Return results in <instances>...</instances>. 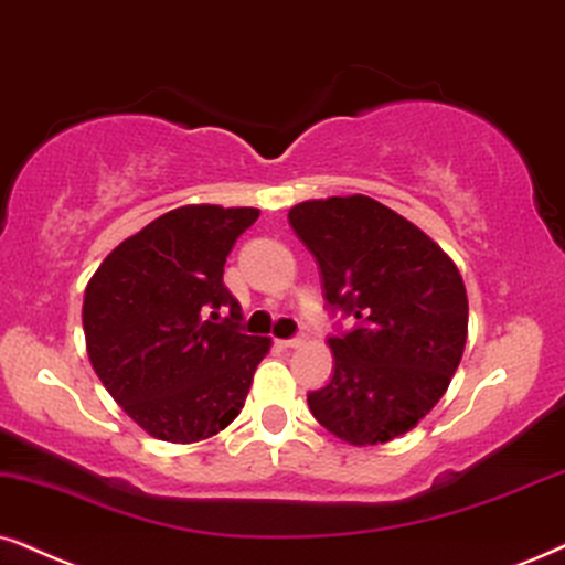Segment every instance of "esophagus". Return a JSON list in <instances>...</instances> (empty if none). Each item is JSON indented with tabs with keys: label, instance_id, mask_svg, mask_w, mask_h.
Returning a JSON list of instances; mask_svg holds the SVG:
<instances>
[{
	"label": "esophagus",
	"instance_id": "obj_1",
	"mask_svg": "<svg viewBox=\"0 0 565 565\" xmlns=\"http://www.w3.org/2000/svg\"><path fill=\"white\" fill-rule=\"evenodd\" d=\"M302 335H291V339H278V344H281V347H287V349H295V347H299V344H302Z\"/></svg>",
	"mask_w": 565,
	"mask_h": 565
}]
</instances>
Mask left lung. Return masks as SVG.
<instances>
[{
  "label": "left lung",
  "mask_w": 565,
  "mask_h": 565,
  "mask_svg": "<svg viewBox=\"0 0 565 565\" xmlns=\"http://www.w3.org/2000/svg\"><path fill=\"white\" fill-rule=\"evenodd\" d=\"M289 226L318 263L331 316L354 318L328 344L333 375L312 417L352 446L412 430L446 394L467 344L459 268L435 242L365 195L307 200Z\"/></svg>",
  "instance_id": "left-lung-1"
}]
</instances>
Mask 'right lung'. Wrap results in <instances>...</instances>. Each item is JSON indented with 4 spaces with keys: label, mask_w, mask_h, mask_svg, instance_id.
Wrapping results in <instances>:
<instances>
[{
    "label": "right lung",
    "mask_w": 565,
    "mask_h": 565,
    "mask_svg": "<svg viewBox=\"0 0 565 565\" xmlns=\"http://www.w3.org/2000/svg\"><path fill=\"white\" fill-rule=\"evenodd\" d=\"M258 216V209L182 205L114 247L88 281L90 365L153 438L205 440L245 406L270 339L242 331L224 263Z\"/></svg>",
    "instance_id": "1"
}]
</instances>
